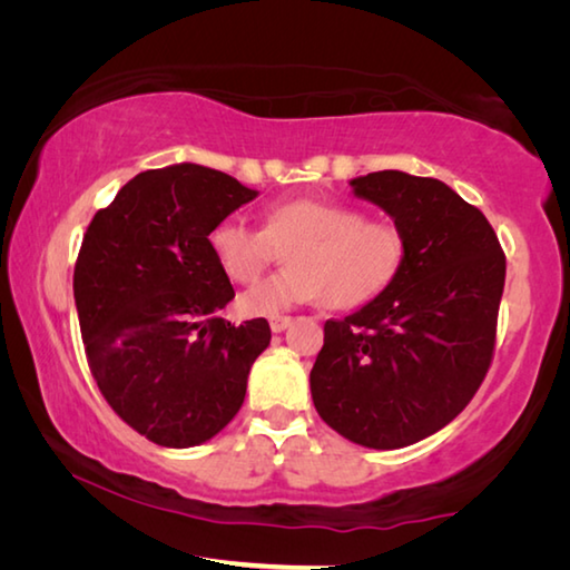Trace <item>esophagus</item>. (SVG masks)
<instances>
[{"label":"esophagus","mask_w":570,"mask_h":570,"mask_svg":"<svg viewBox=\"0 0 570 570\" xmlns=\"http://www.w3.org/2000/svg\"><path fill=\"white\" fill-rule=\"evenodd\" d=\"M288 324H292V316H272V320H268V326H272L274 334L284 332Z\"/></svg>","instance_id":"esophagus-1"}]
</instances>
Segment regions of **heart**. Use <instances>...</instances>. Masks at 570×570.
<instances>
[{
  "mask_svg": "<svg viewBox=\"0 0 570 570\" xmlns=\"http://www.w3.org/2000/svg\"><path fill=\"white\" fill-rule=\"evenodd\" d=\"M286 250V272L238 296L244 316H278L298 304L326 298L354 308L377 298L404 262L402 230L387 220H366L360 208L322 198H292L266 208L262 230L240 218L218 220L208 234L216 264L230 282L250 284Z\"/></svg>",
  "mask_w": 570,
  "mask_h": 570,
  "instance_id": "heart-1",
  "label": "heart"
}]
</instances>
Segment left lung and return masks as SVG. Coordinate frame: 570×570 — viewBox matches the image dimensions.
I'll return each instance as SVG.
<instances>
[{
    "mask_svg": "<svg viewBox=\"0 0 570 570\" xmlns=\"http://www.w3.org/2000/svg\"><path fill=\"white\" fill-rule=\"evenodd\" d=\"M350 186L402 230L404 262L377 298L324 324L308 384L342 438L397 450L455 420L485 380L505 256L488 218L438 178L377 170Z\"/></svg>",
    "mask_w": 570,
    "mask_h": 570,
    "instance_id": "obj_1",
    "label": "left lung"
}]
</instances>
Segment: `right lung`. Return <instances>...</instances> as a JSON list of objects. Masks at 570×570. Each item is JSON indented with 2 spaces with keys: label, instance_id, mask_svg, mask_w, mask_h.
<instances>
[{
  "label": "right lung",
  "instance_id": "1",
  "mask_svg": "<svg viewBox=\"0 0 570 570\" xmlns=\"http://www.w3.org/2000/svg\"><path fill=\"white\" fill-rule=\"evenodd\" d=\"M258 190L176 163L138 173L95 214L75 264V306L95 382L120 417L163 448L216 438L246 397L266 320L234 326V286L208 246Z\"/></svg>",
  "mask_w": 570,
  "mask_h": 570
}]
</instances>
